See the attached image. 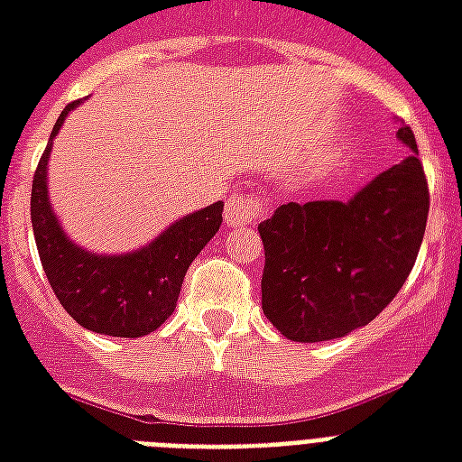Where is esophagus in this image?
Instances as JSON below:
<instances>
[{"label":"esophagus","mask_w":462,"mask_h":462,"mask_svg":"<svg viewBox=\"0 0 462 462\" xmlns=\"http://www.w3.org/2000/svg\"><path fill=\"white\" fill-rule=\"evenodd\" d=\"M259 213H261L259 199L232 194L230 199H227V206H225V223H227V227H239V225H246V223H252V220H256Z\"/></svg>","instance_id":"1"}]
</instances>
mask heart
I'll use <instances>...</instances> for the list:
<instances>
[{
    "mask_svg": "<svg viewBox=\"0 0 462 462\" xmlns=\"http://www.w3.org/2000/svg\"><path fill=\"white\" fill-rule=\"evenodd\" d=\"M323 165V162H319V165H316V167H321Z\"/></svg>",
    "mask_w": 462,
    "mask_h": 462,
    "instance_id": "heart-1",
    "label": "heart"
}]
</instances>
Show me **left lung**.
Listing matches in <instances>:
<instances>
[{"label": "left lung", "mask_w": 462, "mask_h": 462, "mask_svg": "<svg viewBox=\"0 0 462 462\" xmlns=\"http://www.w3.org/2000/svg\"><path fill=\"white\" fill-rule=\"evenodd\" d=\"M401 165L376 174L350 201L285 203L259 225L266 249L263 314L297 343L362 328L405 285L422 246L430 189L410 126Z\"/></svg>", "instance_id": "obj_1"}]
</instances>
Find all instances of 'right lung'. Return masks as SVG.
Returning <instances> with one entry per match:
<instances>
[{"mask_svg":"<svg viewBox=\"0 0 462 462\" xmlns=\"http://www.w3.org/2000/svg\"><path fill=\"white\" fill-rule=\"evenodd\" d=\"M79 105L74 100L61 110L32 177L31 223L40 261L60 304L83 328L112 337L148 336L172 316L187 268L220 230L223 203L174 220L136 252L103 256L76 246L50 206L47 160L52 139Z\"/></svg>","mask_w":462,"mask_h":462,"instance_id":"obj_1","label":"right lung"}]
</instances>
